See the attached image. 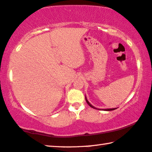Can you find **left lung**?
<instances>
[{
    "mask_svg": "<svg viewBox=\"0 0 152 152\" xmlns=\"http://www.w3.org/2000/svg\"><path fill=\"white\" fill-rule=\"evenodd\" d=\"M85 99H86V102H87V103L88 104V105L92 107V108H93V109H98V110H103V111H113V110H115V109H117V108H113V109H98V108H96V107H94V106L92 105V104H91L90 103V102L88 101V99H87V98H86V96H85Z\"/></svg>",
    "mask_w": 152,
    "mask_h": 152,
    "instance_id": "obj_1",
    "label": "left lung"
}]
</instances>
